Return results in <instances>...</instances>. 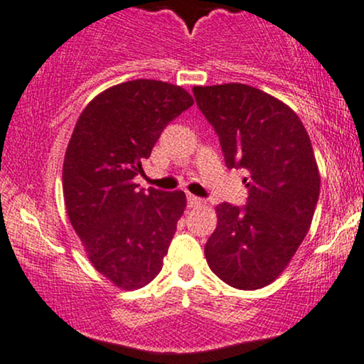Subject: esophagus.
<instances>
[{
    "label": "esophagus",
    "instance_id": "obj_1",
    "mask_svg": "<svg viewBox=\"0 0 364 364\" xmlns=\"http://www.w3.org/2000/svg\"><path fill=\"white\" fill-rule=\"evenodd\" d=\"M187 203H189L191 208H198V206H204V204H206V200L198 198V196L189 194L187 196Z\"/></svg>",
    "mask_w": 364,
    "mask_h": 364
}]
</instances>
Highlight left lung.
<instances>
[{"mask_svg":"<svg viewBox=\"0 0 364 364\" xmlns=\"http://www.w3.org/2000/svg\"><path fill=\"white\" fill-rule=\"evenodd\" d=\"M228 168L247 170V206H216L204 247L211 271L237 289H260L281 276L309 233L320 173L310 136L291 107L243 83L194 87Z\"/></svg>","mask_w":364,"mask_h":364,"instance_id":"8db88e82","label":"left lung"}]
</instances>
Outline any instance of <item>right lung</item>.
I'll use <instances>...</instances> for the list:
<instances>
[{"instance_id":"add662e5","label":"right lung","mask_w":364,"mask_h":364,"mask_svg":"<svg viewBox=\"0 0 364 364\" xmlns=\"http://www.w3.org/2000/svg\"><path fill=\"white\" fill-rule=\"evenodd\" d=\"M192 104L177 85L132 80L98 93L73 129L63 165L66 213L90 262L121 289L158 276L187 206L182 191L143 192L134 177L166 124Z\"/></svg>"}]
</instances>
